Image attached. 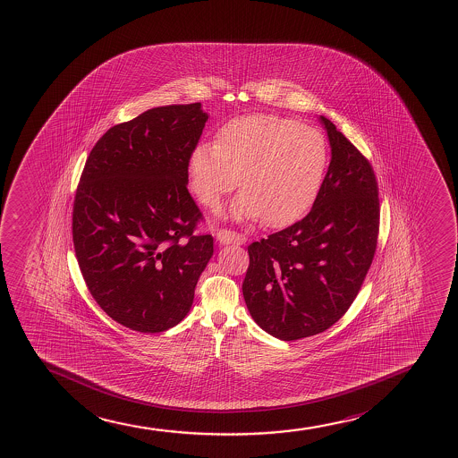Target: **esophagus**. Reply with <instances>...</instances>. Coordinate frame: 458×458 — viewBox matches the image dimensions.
Listing matches in <instances>:
<instances>
[{
  "label": "esophagus",
  "instance_id": "34e87169",
  "mask_svg": "<svg viewBox=\"0 0 458 458\" xmlns=\"http://www.w3.org/2000/svg\"><path fill=\"white\" fill-rule=\"evenodd\" d=\"M216 239L222 245H230V243H237V245H243L247 242V237L241 234V233L232 232V230H225L221 228L216 233Z\"/></svg>",
  "mask_w": 458,
  "mask_h": 458
}]
</instances>
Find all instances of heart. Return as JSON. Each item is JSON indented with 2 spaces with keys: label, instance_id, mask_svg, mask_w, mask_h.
I'll return each instance as SVG.
<instances>
[{
  "label": "heart",
  "instance_id": "1",
  "mask_svg": "<svg viewBox=\"0 0 458 458\" xmlns=\"http://www.w3.org/2000/svg\"><path fill=\"white\" fill-rule=\"evenodd\" d=\"M329 159V144L318 129L274 114H252L224 124L215 143L196 146L189 172L195 195L211 210L241 180L243 191L232 216L286 226L314 204Z\"/></svg>",
  "mask_w": 458,
  "mask_h": 458
}]
</instances>
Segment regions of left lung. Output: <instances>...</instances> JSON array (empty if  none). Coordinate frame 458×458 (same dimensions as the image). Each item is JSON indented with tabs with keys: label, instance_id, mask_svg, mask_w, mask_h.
I'll return each instance as SVG.
<instances>
[{
	"label": "left lung",
	"instance_id": "8db88e82",
	"mask_svg": "<svg viewBox=\"0 0 458 458\" xmlns=\"http://www.w3.org/2000/svg\"><path fill=\"white\" fill-rule=\"evenodd\" d=\"M332 159L308 215L248 247L242 284L252 319L283 341L321 334L347 312L375 258L377 181L369 159L319 117Z\"/></svg>",
	"mask_w": 458,
	"mask_h": 458
}]
</instances>
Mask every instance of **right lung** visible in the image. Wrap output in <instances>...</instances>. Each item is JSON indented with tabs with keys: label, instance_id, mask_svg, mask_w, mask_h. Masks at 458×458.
Instances as JSON below:
<instances>
[{
	"label": "right lung",
	"instance_id": "add662e5",
	"mask_svg": "<svg viewBox=\"0 0 458 458\" xmlns=\"http://www.w3.org/2000/svg\"><path fill=\"white\" fill-rule=\"evenodd\" d=\"M207 115L200 103L152 108L115 124L88 155L72 243L89 293L124 327L158 334L189 314L211 234L187 189Z\"/></svg>",
	"mask_w": 458,
	"mask_h": 458
}]
</instances>
